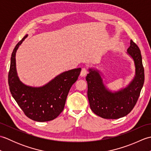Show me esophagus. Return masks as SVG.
Returning a JSON list of instances; mask_svg holds the SVG:
<instances>
[{
	"instance_id": "esophagus-1",
	"label": "esophagus",
	"mask_w": 151,
	"mask_h": 151,
	"mask_svg": "<svg viewBox=\"0 0 151 151\" xmlns=\"http://www.w3.org/2000/svg\"><path fill=\"white\" fill-rule=\"evenodd\" d=\"M86 74H87V70H86L85 68H83L82 69V70L81 72V76L82 77H84L86 75Z\"/></svg>"
}]
</instances>
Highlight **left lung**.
<instances>
[{
    "mask_svg": "<svg viewBox=\"0 0 151 151\" xmlns=\"http://www.w3.org/2000/svg\"><path fill=\"white\" fill-rule=\"evenodd\" d=\"M127 54L133 59L135 76L126 88L112 92L104 86L98 70L89 68L86 76L89 106L94 114L104 119H116L126 116L132 110L138 99L145 80L141 51L130 40Z\"/></svg>",
    "mask_w": 151,
    "mask_h": 151,
    "instance_id": "left-lung-1",
    "label": "left lung"
}]
</instances>
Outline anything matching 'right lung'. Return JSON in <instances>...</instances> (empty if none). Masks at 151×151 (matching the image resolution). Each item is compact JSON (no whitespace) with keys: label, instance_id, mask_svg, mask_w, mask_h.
I'll list each match as a JSON object with an SVG mask.
<instances>
[{"label":"right lung","instance_id":"1","mask_svg":"<svg viewBox=\"0 0 151 151\" xmlns=\"http://www.w3.org/2000/svg\"><path fill=\"white\" fill-rule=\"evenodd\" d=\"M28 35L16 45L11 57L8 84L12 97L27 116L36 121L53 120L62 113L70 88L78 78L81 68L65 71L43 86L32 87L19 80L16 70L15 54Z\"/></svg>","mask_w":151,"mask_h":151}]
</instances>
